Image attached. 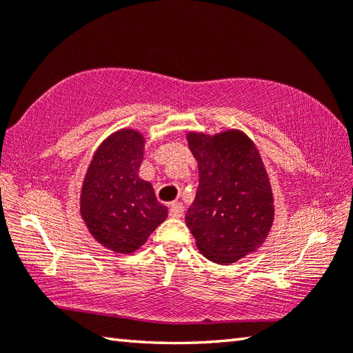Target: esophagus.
<instances>
[{"label":"esophagus","mask_w":353,"mask_h":353,"mask_svg":"<svg viewBox=\"0 0 353 353\" xmlns=\"http://www.w3.org/2000/svg\"><path fill=\"white\" fill-rule=\"evenodd\" d=\"M183 213H185V208L182 202H174V204H171L170 214L172 218H182Z\"/></svg>","instance_id":"esophagus-1"}]
</instances>
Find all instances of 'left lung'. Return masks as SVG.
I'll list each match as a JSON object with an SVG mask.
<instances>
[{
    "instance_id": "8db88e82",
    "label": "left lung",
    "mask_w": 353,
    "mask_h": 353,
    "mask_svg": "<svg viewBox=\"0 0 353 353\" xmlns=\"http://www.w3.org/2000/svg\"><path fill=\"white\" fill-rule=\"evenodd\" d=\"M199 187L185 223L210 261L229 265L265 243L274 221L270 177L254 141L241 130L187 134Z\"/></svg>"
}]
</instances>
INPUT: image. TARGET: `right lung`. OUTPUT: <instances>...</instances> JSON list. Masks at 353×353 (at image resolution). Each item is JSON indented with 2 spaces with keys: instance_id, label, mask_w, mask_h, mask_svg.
I'll return each mask as SVG.
<instances>
[{
  "instance_id": "1",
  "label": "right lung",
  "mask_w": 353,
  "mask_h": 353,
  "mask_svg": "<svg viewBox=\"0 0 353 353\" xmlns=\"http://www.w3.org/2000/svg\"><path fill=\"white\" fill-rule=\"evenodd\" d=\"M145 139L134 129L113 132L97 149L81 190V216L101 246L132 254L168 216L152 185L139 177Z\"/></svg>"
}]
</instances>
